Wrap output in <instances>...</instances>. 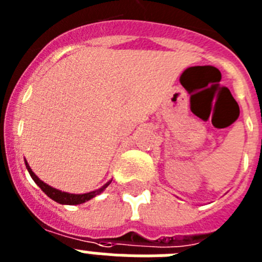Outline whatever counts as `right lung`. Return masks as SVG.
<instances>
[{
  "label": "right lung",
  "instance_id": "add662e5",
  "mask_svg": "<svg viewBox=\"0 0 262 262\" xmlns=\"http://www.w3.org/2000/svg\"><path fill=\"white\" fill-rule=\"evenodd\" d=\"M25 164H26L27 170H29L30 176H31V178L34 180V182H35V184L40 187L41 190H43V193L47 194L51 200H53L55 202L60 203V205H81V203L88 202L89 200H92V198H94L96 195H98V194L102 193L106 187L111 184V181H113V180H110V181L106 182L102 187H99V189H97V190L89 191V193L72 194V193H67V191H61V190H59V189H55V187L50 186V185H47L46 182H43L40 178L35 174V173L32 172V169L30 168V165H29V163L26 161V159H25Z\"/></svg>",
  "mask_w": 262,
  "mask_h": 262
}]
</instances>
